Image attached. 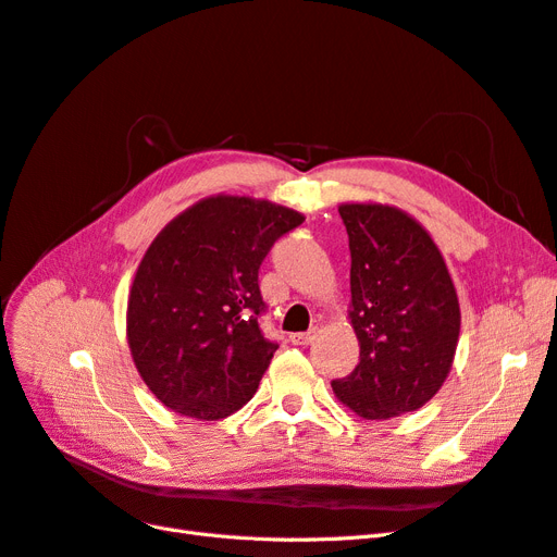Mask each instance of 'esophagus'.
I'll list each match as a JSON object with an SVG mask.
<instances>
[{
	"mask_svg": "<svg viewBox=\"0 0 557 557\" xmlns=\"http://www.w3.org/2000/svg\"><path fill=\"white\" fill-rule=\"evenodd\" d=\"M315 339V330H311V332H295V334H290V342L293 344H297V346H307V344H311Z\"/></svg>",
	"mask_w": 557,
	"mask_h": 557,
	"instance_id": "esophagus-1",
	"label": "esophagus"
}]
</instances>
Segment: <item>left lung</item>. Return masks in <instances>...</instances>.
Returning a JSON list of instances; mask_svg holds the SVG:
<instances>
[{"instance_id":"obj_1","label":"left lung","mask_w":557,"mask_h":557,"mask_svg":"<svg viewBox=\"0 0 557 557\" xmlns=\"http://www.w3.org/2000/svg\"><path fill=\"white\" fill-rule=\"evenodd\" d=\"M339 215L360 362L332 391L364 420L418 411L440 393L458 348L460 301L446 260L430 232L397 207L346 201Z\"/></svg>"}]
</instances>
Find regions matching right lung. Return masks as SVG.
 I'll use <instances>...</instances> for the list:
<instances>
[{
    "mask_svg": "<svg viewBox=\"0 0 557 557\" xmlns=\"http://www.w3.org/2000/svg\"><path fill=\"white\" fill-rule=\"evenodd\" d=\"M301 223L299 211L269 199L211 195L146 248L127 297V344L166 409L221 420L256 395L278 348L258 325V269Z\"/></svg>",
    "mask_w": 557,
    "mask_h": 557,
    "instance_id": "obj_1",
    "label": "right lung"
}]
</instances>
